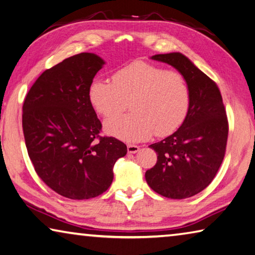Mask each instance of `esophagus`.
<instances>
[{
	"label": "esophagus",
	"mask_w": 255,
	"mask_h": 255,
	"mask_svg": "<svg viewBox=\"0 0 255 255\" xmlns=\"http://www.w3.org/2000/svg\"><path fill=\"white\" fill-rule=\"evenodd\" d=\"M140 151V146L139 145H134V144H128V153H136Z\"/></svg>",
	"instance_id": "1"
}]
</instances>
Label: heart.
Instances as JSON below:
<instances>
[{
  "mask_svg": "<svg viewBox=\"0 0 255 255\" xmlns=\"http://www.w3.org/2000/svg\"><path fill=\"white\" fill-rule=\"evenodd\" d=\"M112 79H94L88 89L94 109L106 118L119 114L130 103L131 112L106 120L105 131L110 135L140 142L154 132L161 136L171 134L184 123L190 89L180 73L134 61L116 70Z\"/></svg>",
  "mask_w": 255,
  "mask_h": 255,
  "instance_id": "1",
  "label": "heart"
}]
</instances>
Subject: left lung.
<instances>
[{"label": "left lung", "mask_w": 255, "mask_h": 255, "mask_svg": "<svg viewBox=\"0 0 255 255\" xmlns=\"http://www.w3.org/2000/svg\"><path fill=\"white\" fill-rule=\"evenodd\" d=\"M151 59L172 66L186 78L190 105L178 130L149 145L157 163L145 172L150 188L163 197L185 199L211 184L225 155L229 124L217 85L180 52L154 55Z\"/></svg>", "instance_id": "8db88e82"}]
</instances>
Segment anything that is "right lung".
Segmentation results:
<instances>
[{"label":"right lung","mask_w":255,"mask_h":255,"mask_svg":"<svg viewBox=\"0 0 255 255\" xmlns=\"http://www.w3.org/2000/svg\"><path fill=\"white\" fill-rule=\"evenodd\" d=\"M105 61L92 52L67 58L40 75L23 103L28 154L42 181L70 199L109 189L116 160L128 152L115 137L100 136L101 121L88 89Z\"/></svg>","instance_id":"obj_1"}]
</instances>
